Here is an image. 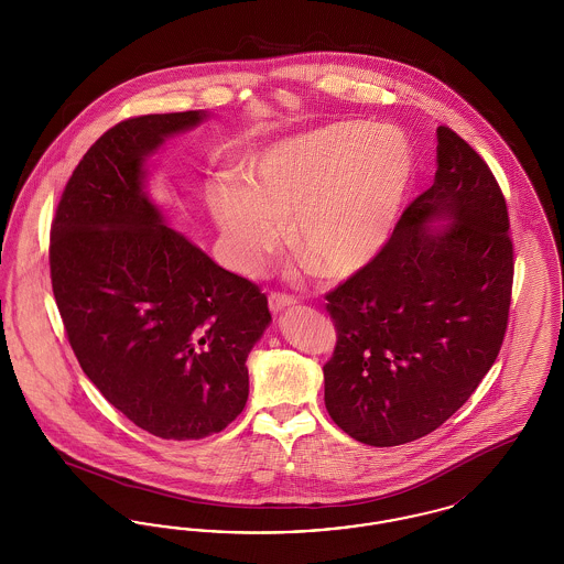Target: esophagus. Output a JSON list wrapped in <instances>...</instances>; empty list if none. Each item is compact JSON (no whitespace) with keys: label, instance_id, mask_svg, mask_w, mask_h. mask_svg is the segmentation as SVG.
<instances>
[{"label":"esophagus","instance_id":"34e87169","mask_svg":"<svg viewBox=\"0 0 564 564\" xmlns=\"http://www.w3.org/2000/svg\"><path fill=\"white\" fill-rule=\"evenodd\" d=\"M295 300L292 295L285 294H270L269 295V306L270 311L274 313V315H279V313H283L285 308H292L294 306Z\"/></svg>","mask_w":564,"mask_h":564}]
</instances>
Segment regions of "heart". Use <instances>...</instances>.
Here are the masks:
<instances>
[{
  "label": "heart",
  "mask_w": 564,
  "mask_h": 564,
  "mask_svg": "<svg viewBox=\"0 0 564 564\" xmlns=\"http://www.w3.org/2000/svg\"><path fill=\"white\" fill-rule=\"evenodd\" d=\"M414 180L405 134L338 120L245 162V182L212 189V215L237 269L256 272L292 219L295 251L327 279L370 267L391 241Z\"/></svg>",
  "instance_id": "heart-1"
}]
</instances>
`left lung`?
<instances>
[{
  "label": "left lung",
  "instance_id": "obj_1",
  "mask_svg": "<svg viewBox=\"0 0 564 564\" xmlns=\"http://www.w3.org/2000/svg\"><path fill=\"white\" fill-rule=\"evenodd\" d=\"M433 186L370 267L325 295L336 323L323 366L332 421L368 446L414 442L448 421L495 364L510 313L513 247L488 164L437 127Z\"/></svg>",
  "mask_w": 564,
  "mask_h": 564
}]
</instances>
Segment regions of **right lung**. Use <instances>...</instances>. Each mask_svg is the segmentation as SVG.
I'll use <instances>...</instances> for the list:
<instances>
[{
  "instance_id": "1",
  "label": "right lung",
  "mask_w": 564,
  "mask_h": 564,
  "mask_svg": "<svg viewBox=\"0 0 564 564\" xmlns=\"http://www.w3.org/2000/svg\"><path fill=\"white\" fill-rule=\"evenodd\" d=\"M209 118L150 113L109 129L76 166L51 230L54 297L84 375L162 440H200L241 414L245 364L272 322L267 295L171 228L150 196V159Z\"/></svg>"
}]
</instances>
